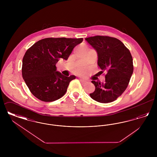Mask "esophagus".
Returning <instances> with one entry per match:
<instances>
[{
  "instance_id": "34e87169",
  "label": "esophagus",
  "mask_w": 157,
  "mask_h": 157,
  "mask_svg": "<svg viewBox=\"0 0 157 157\" xmlns=\"http://www.w3.org/2000/svg\"><path fill=\"white\" fill-rule=\"evenodd\" d=\"M79 81H81V82L82 83H85L86 82V81L85 80V79H79Z\"/></svg>"
}]
</instances>
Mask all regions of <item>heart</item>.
Wrapping results in <instances>:
<instances>
[{"mask_svg": "<svg viewBox=\"0 0 157 157\" xmlns=\"http://www.w3.org/2000/svg\"><path fill=\"white\" fill-rule=\"evenodd\" d=\"M76 72L79 73V74H83L84 72V70L83 69H79L76 71Z\"/></svg>", "mask_w": 157, "mask_h": 157, "instance_id": "1", "label": "heart"}]
</instances>
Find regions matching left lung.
Listing matches in <instances>:
<instances>
[{"label":"left lung","instance_id":"1","mask_svg":"<svg viewBox=\"0 0 157 157\" xmlns=\"http://www.w3.org/2000/svg\"><path fill=\"white\" fill-rule=\"evenodd\" d=\"M85 40L97 51L101 73L106 72L104 83L92 81L95 90L90 94V97L101 103L111 102L127 89L132 75L131 54L124 44L115 37L95 36Z\"/></svg>","mask_w":157,"mask_h":157}]
</instances>
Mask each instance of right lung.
Returning a JSON list of instances; mask_svg holds the SVG:
<instances>
[{"instance_id":"obj_1","label":"right lung","mask_w":157,"mask_h":157,"mask_svg":"<svg viewBox=\"0 0 157 157\" xmlns=\"http://www.w3.org/2000/svg\"><path fill=\"white\" fill-rule=\"evenodd\" d=\"M83 38L49 37L41 39L25 53L22 60L23 79L31 93L40 101L52 102L62 97L75 75L65 76L56 64L67 60Z\"/></svg>"}]
</instances>
